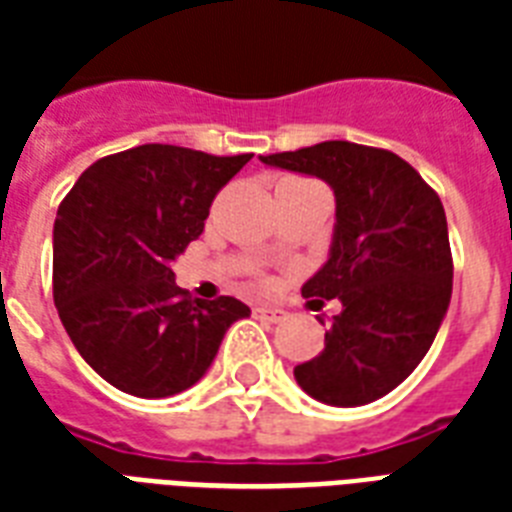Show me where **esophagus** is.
Returning <instances> with one entry per match:
<instances>
[{
    "mask_svg": "<svg viewBox=\"0 0 512 512\" xmlns=\"http://www.w3.org/2000/svg\"><path fill=\"white\" fill-rule=\"evenodd\" d=\"M255 319L276 324V321L284 319V311H281V308H268V305H263V308H255Z\"/></svg>",
    "mask_w": 512,
    "mask_h": 512,
    "instance_id": "obj_1",
    "label": "esophagus"
}]
</instances>
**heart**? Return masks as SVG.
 <instances>
[{
	"mask_svg": "<svg viewBox=\"0 0 512 512\" xmlns=\"http://www.w3.org/2000/svg\"><path fill=\"white\" fill-rule=\"evenodd\" d=\"M284 183H289V180H284Z\"/></svg>",
	"mask_w": 512,
	"mask_h": 512,
	"instance_id": "b5f03b06",
	"label": "heart"
}]
</instances>
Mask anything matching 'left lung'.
Here are the masks:
<instances>
[{
  "label": "left lung",
  "mask_w": 512,
  "mask_h": 512,
  "mask_svg": "<svg viewBox=\"0 0 512 512\" xmlns=\"http://www.w3.org/2000/svg\"><path fill=\"white\" fill-rule=\"evenodd\" d=\"M332 185L337 225L327 265L303 287L311 308L340 300L319 356L295 366L316 401L361 406L401 385L430 350L452 297L444 204L393 151L327 140L260 156Z\"/></svg>",
  "instance_id": "1"
}]
</instances>
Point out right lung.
<instances>
[{
	"label": "right lung",
	"mask_w": 512,
	"mask_h": 512,
	"mask_svg": "<svg viewBox=\"0 0 512 512\" xmlns=\"http://www.w3.org/2000/svg\"><path fill=\"white\" fill-rule=\"evenodd\" d=\"M249 159L146 143L98 159L60 201L55 308L84 361L114 388L140 398L191 388L225 329L249 316L236 297L193 300L172 273L220 188Z\"/></svg>",
	"instance_id": "right-lung-1"
}]
</instances>
